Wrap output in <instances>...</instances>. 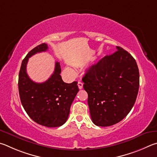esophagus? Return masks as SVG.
Listing matches in <instances>:
<instances>
[{"instance_id":"1","label":"esophagus","mask_w":157,"mask_h":157,"mask_svg":"<svg viewBox=\"0 0 157 157\" xmlns=\"http://www.w3.org/2000/svg\"><path fill=\"white\" fill-rule=\"evenodd\" d=\"M78 86L79 89H82V88H83V83H82L81 81H79L78 82Z\"/></svg>"}]
</instances>
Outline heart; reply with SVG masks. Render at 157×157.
Instances as JSON below:
<instances>
[{"mask_svg":"<svg viewBox=\"0 0 157 157\" xmlns=\"http://www.w3.org/2000/svg\"><path fill=\"white\" fill-rule=\"evenodd\" d=\"M67 71H69L70 74H74V71L72 70H71V69H70V68H67Z\"/></svg>","mask_w":157,"mask_h":157,"instance_id":"obj_1","label":"heart"}]
</instances>
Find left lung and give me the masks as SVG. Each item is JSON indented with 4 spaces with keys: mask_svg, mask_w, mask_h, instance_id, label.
<instances>
[{
    "mask_svg": "<svg viewBox=\"0 0 157 157\" xmlns=\"http://www.w3.org/2000/svg\"><path fill=\"white\" fill-rule=\"evenodd\" d=\"M87 70L82 80L88 94L90 116L96 125L107 127L120 122L135 103L139 71L135 59L121 47Z\"/></svg>",
    "mask_w": 157,
    "mask_h": 157,
    "instance_id": "1",
    "label": "left lung"
}]
</instances>
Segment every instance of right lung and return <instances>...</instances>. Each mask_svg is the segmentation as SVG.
Returning <instances> with one entry per match:
<instances>
[{
	"label": "right lung",
	"mask_w": 157,
	"mask_h": 157,
	"mask_svg": "<svg viewBox=\"0 0 157 157\" xmlns=\"http://www.w3.org/2000/svg\"><path fill=\"white\" fill-rule=\"evenodd\" d=\"M48 49L47 44H40L23 60L18 75V91L22 105L29 117L38 124L55 128L67 120L71 105L79 90L78 82H63L59 62L55 63L54 73L46 81L38 83L29 78L26 71L29 58Z\"/></svg>",
	"instance_id": "add662e5"
}]
</instances>
